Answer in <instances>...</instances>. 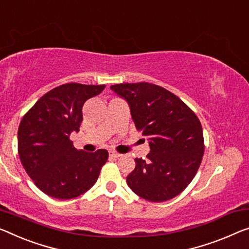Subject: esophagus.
I'll list each match as a JSON object with an SVG mask.
<instances>
[{
  "instance_id": "1",
  "label": "esophagus",
  "mask_w": 249,
  "mask_h": 249,
  "mask_svg": "<svg viewBox=\"0 0 249 249\" xmlns=\"http://www.w3.org/2000/svg\"><path fill=\"white\" fill-rule=\"evenodd\" d=\"M109 154H110V157H112V158H119V157H121V155L118 154L116 151H109Z\"/></svg>"
}]
</instances>
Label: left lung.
I'll list each match as a JSON object with an SVG mask.
<instances>
[{
    "label": "left lung",
    "instance_id": "left-lung-1",
    "mask_svg": "<svg viewBox=\"0 0 249 249\" xmlns=\"http://www.w3.org/2000/svg\"><path fill=\"white\" fill-rule=\"evenodd\" d=\"M128 101L138 130L149 139L147 160L136 158L127 177L133 193L152 202L182 193L196 176L205 151L198 117L177 95L148 82L110 87Z\"/></svg>",
    "mask_w": 249,
    "mask_h": 249
}]
</instances>
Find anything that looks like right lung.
<instances>
[{"mask_svg":"<svg viewBox=\"0 0 249 249\" xmlns=\"http://www.w3.org/2000/svg\"><path fill=\"white\" fill-rule=\"evenodd\" d=\"M105 88L66 83L42 95L23 116L18 131V156L29 177L48 196L72 199L97 181L108 151L78 150L70 135L79 131L85 102Z\"/></svg>","mask_w":249,"mask_h":249,"instance_id":"1","label":"right lung"}]
</instances>
